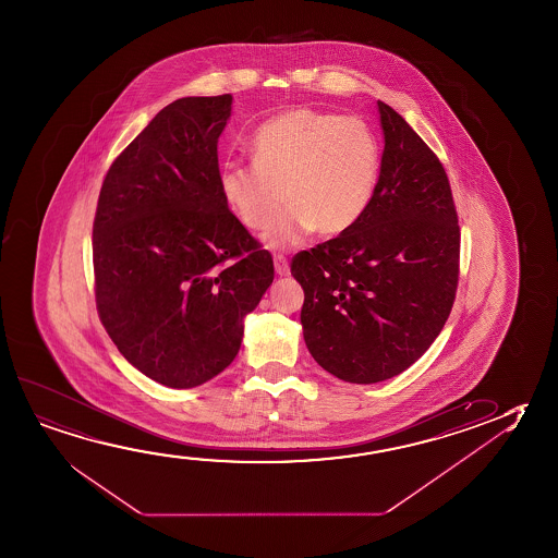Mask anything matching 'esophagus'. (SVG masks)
<instances>
[{
	"instance_id": "1",
	"label": "esophagus",
	"mask_w": 558,
	"mask_h": 558,
	"mask_svg": "<svg viewBox=\"0 0 558 558\" xmlns=\"http://www.w3.org/2000/svg\"><path fill=\"white\" fill-rule=\"evenodd\" d=\"M275 268L278 276L290 275V263H288V258L283 257V255H275Z\"/></svg>"
}]
</instances>
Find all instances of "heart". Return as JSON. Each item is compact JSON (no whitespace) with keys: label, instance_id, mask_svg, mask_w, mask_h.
Segmentation results:
<instances>
[{"label":"heart","instance_id":"obj_1","mask_svg":"<svg viewBox=\"0 0 558 558\" xmlns=\"http://www.w3.org/2000/svg\"><path fill=\"white\" fill-rule=\"evenodd\" d=\"M253 163L228 160L218 173L223 203L270 248L301 245L311 233L348 232L367 213L383 170V146L367 121L295 108L251 138Z\"/></svg>","mask_w":558,"mask_h":558}]
</instances>
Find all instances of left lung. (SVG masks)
<instances>
[{"mask_svg":"<svg viewBox=\"0 0 558 558\" xmlns=\"http://www.w3.org/2000/svg\"><path fill=\"white\" fill-rule=\"evenodd\" d=\"M377 106L385 150L367 213L292 260L311 355L355 385L396 377L429 350L460 275V226L445 168L400 113Z\"/></svg>","mask_w":558,"mask_h":558,"instance_id":"left-lung-1","label":"left lung"}]
</instances>
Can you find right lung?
Masks as SVG:
<instances>
[{
	"instance_id": "obj_1",
	"label": "right lung",
	"mask_w": 558,
	"mask_h": 558,
	"mask_svg": "<svg viewBox=\"0 0 558 558\" xmlns=\"http://www.w3.org/2000/svg\"><path fill=\"white\" fill-rule=\"evenodd\" d=\"M232 95L156 113L104 178L95 226L96 310L121 355L170 388H193L240 352L243 320L275 265L223 203L218 137Z\"/></svg>"
}]
</instances>
